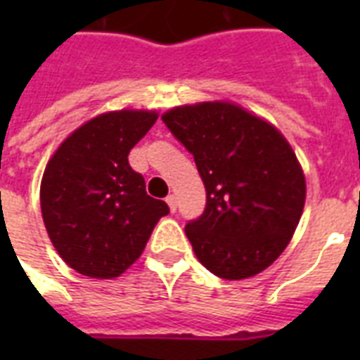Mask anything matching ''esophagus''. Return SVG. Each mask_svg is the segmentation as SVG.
Wrapping results in <instances>:
<instances>
[{"label":"esophagus","mask_w":360,"mask_h":360,"mask_svg":"<svg viewBox=\"0 0 360 360\" xmlns=\"http://www.w3.org/2000/svg\"><path fill=\"white\" fill-rule=\"evenodd\" d=\"M166 203L169 205V211H172V213H175V211H177V198H175L174 194H169V196L166 198Z\"/></svg>","instance_id":"34e87169"}]
</instances>
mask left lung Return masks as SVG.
Masks as SVG:
<instances>
[{
  "instance_id": "8db88e82",
  "label": "left lung",
  "mask_w": 360,
  "mask_h": 360,
  "mask_svg": "<svg viewBox=\"0 0 360 360\" xmlns=\"http://www.w3.org/2000/svg\"><path fill=\"white\" fill-rule=\"evenodd\" d=\"M194 155L207 203L185 226L194 254L220 278L262 273L284 252L301 220L307 181L273 124L231 103L177 106L162 115Z\"/></svg>"
}]
</instances>
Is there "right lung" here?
<instances>
[{"instance_id": "right-lung-1", "label": "right lung", "mask_w": 360, "mask_h": 360, "mask_svg": "<svg viewBox=\"0 0 360 360\" xmlns=\"http://www.w3.org/2000/svg\"><path fill=\"white\" fill-rule=\"evenodd\" d=\"M157 117L149 110L101 114L76 129L48 160L42 220L59 256L84 276L124 273L169 213L166 202L147 194L141 174L129 164L130 149Z\"/></svg>"}]
</instances>
